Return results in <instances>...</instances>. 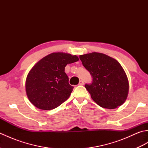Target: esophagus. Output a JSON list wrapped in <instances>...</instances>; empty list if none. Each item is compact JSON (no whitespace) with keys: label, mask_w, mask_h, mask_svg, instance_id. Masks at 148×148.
Instances as JSON below:
<instances>
[{"label":"esophagus","mask_w":148,"mask_h":148,"mask_svg":"<svg viewBox=\"0 0 148 148\" xmlns=\"http://www.w3.org/2000/svg\"><path fill=\"white\" fill-rule=\"evenodd\" d=\"M84 84V81L83 80H80L79 83V85H83Z\"/></svg>","instance_id":"34e87169"}]
</instances>
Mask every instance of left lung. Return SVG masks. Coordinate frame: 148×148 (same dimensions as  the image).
<instances>
[{
	"label": "left lung",
	"mask_w": 148,
	"mask_h": 148,
	"mask_svg": "<svg viewBox=\"0 0 148 148\" xmlns=\"http://www.w3.org/2000/svg\"><path fill=\"white\" fill-rule=\"evenodd\" d=\"M83 65L93 78L92 84H86L92 99L100 107L115 109L127 100L129 83L120 64L112 57L93 52L79 56Z\"/></svg>",
	"instance_id": "8db88e82"
}]
</instances>
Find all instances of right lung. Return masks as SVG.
<instances>
[{
  "label": "right lung",
  "instance_id": "add662e5",
  "mask_svg": "<svg viewBox=\"0 0 148 148\" xmlns=\"http://www.w3.org/2000/svg\"><path fill=\"white\" fill-rule=\"evenodd\" d=\"M78 60L76 55L58 52L52 53L37 62L25 81L30 102L38 109L51 110L67 100L74 87L69 83L65 67Z\"/></svg>",
  "mask_w": 148,
  "mask_h": 148
}]
</instances>
